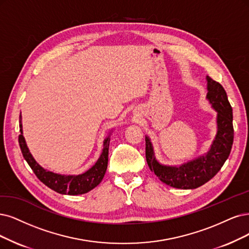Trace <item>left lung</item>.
Returning a JSON list of instances; mask_svg holds the SVG:
<instances>
[{"instance_id": "8db88e82", "label": "left lung", "mask_w": 249, "mask_h": 249, "mask_svg": "<svg viewBox=\"0 0 249 249\" xmlns=\"http://www.w3.org/2000/svg\"><path fill=\"white\" fill-rule=\"evenodd\" d=\"M206 80V98L217 112V131L207 153L179 166H167L156 159L153 144L149 137L145 136L146 162L150 169L167 186L183 190L201 187L220 170L231 153L234 141L232 107L224 87L208 76Z\"/></svg>"}]
</instances>
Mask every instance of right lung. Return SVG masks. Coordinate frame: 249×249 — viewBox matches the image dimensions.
<instances>
[{
    "label": "right lung",
    "instance_id": "1",
    "mask_svg": "<svg viewBox=\"0 0 249 249\" xmlns=\"http://www.w3.org/2000/svg\"><path fill=\"white\" fill-rule=\"evenodd\" d=\"M19 128L20 134L18 136V142H19L23 158L30 165L36 178L51 190L62 195H82L94 189L103 180L107 168L109 135L104 141V149L100 157L89 170L79 174V176H61V174L44 169L36 162L29 148H27L22 134L21 116L19 118Z\"/></svg>",
    "mask_w": 249,
    "mask_h": 249
}]
</instances>
